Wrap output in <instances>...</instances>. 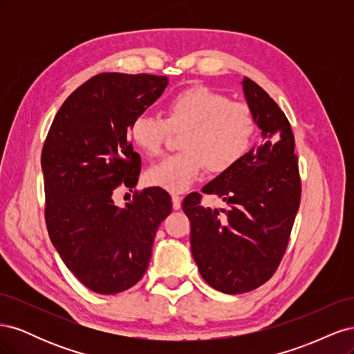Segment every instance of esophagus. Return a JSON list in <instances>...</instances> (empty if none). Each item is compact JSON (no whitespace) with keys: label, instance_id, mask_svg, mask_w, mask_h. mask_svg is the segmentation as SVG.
Instances as JSON below:
<instances>
[{"label":"esophagus","instance_id":"1","mask_svg":"<svg viewBox=\"0 0 354 354\" xmlns=\"http://www.w3.org/2000/svg\"><path fill=\"white\" fill-rule=\"evenodd\" d=\"M180 207H181V198L177 195H173V208L180 209Z\"/></svg>","mask_w":354,"mask_h":354}]
</instances>
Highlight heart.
<instances>
[{"instance_id":"b5f03b06","label":"heart","mask_w":354,"mask_h":354,"mask_svg":"<svg viewBox=\"0 0 354 354\" xmlns=\"http://www.w3.org/2000/svg\"><path fill=\"white\" fill-rule=\"evenodd\" d=\"M171 131L181 133L180 152L165 156L146 171V181L173 194L187 190L203 167L221 174L248 155L257 131L248 104L226 94L195 85L171 97L165 118L138 115L128 128L133 145L147 156L158 155Z\"/></svg>"}]
</instances>
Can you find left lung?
Listing matches in <instances>:
<instances>
[{"label": "left lung", "instance_id": "obj_1", "mask_svg": "<svg viewBox=\"0 0 354 354\" xmlns=\"http://www.w3.org/2000/svg\"><path fill=\"white\" fill-rule=\"evenodd\" d=\"M242 87L263 142L202 189L229 208L202 207L201 194H190L181 205L190 220V248L198 270L224 294L250 292L274 274L301 199L291 124L259 84L245 78Z\"/></svg>", "mask_w": 354, "mask_h": 354}]
</instances>
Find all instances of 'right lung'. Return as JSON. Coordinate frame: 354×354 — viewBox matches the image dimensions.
Segmentation results:
<instances>
[{
	"instance_id": "right-lung-1",
	"label": "right lung",
	"mask_w": 354,
	"mask_h": 354,
	"mask_svg": "<svg viewBox=\"0 0 354 354\" xmlns=\"http://www.w3.org/2000/svg\"><path fill=\"white\" fill-rule=\"evenodd\" d=\"M168 84L151 73H99L75 90L42 146L46 224L60 259L91 291L113 295L142 279L159 224L173 209L164 189L134 190L125 208L113 194L131 192L142 159L128 128Z\"/></svg>"
}]
</instances>
